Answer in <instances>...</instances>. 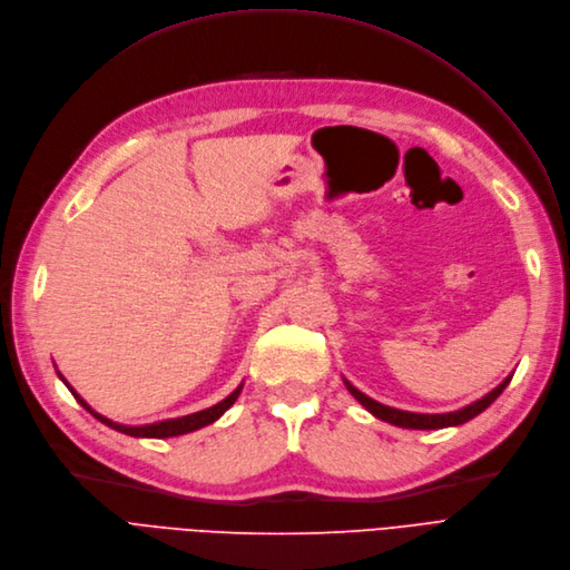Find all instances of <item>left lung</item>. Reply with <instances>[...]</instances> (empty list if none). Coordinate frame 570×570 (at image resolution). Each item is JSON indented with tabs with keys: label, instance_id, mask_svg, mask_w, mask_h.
I'll return each instance as SVG.
<instances>
[{
	"label": "left lung",
	"instance_id": "8db88e82",
	"mask_svg": "<svg viewBox=\"0 0 570 570\" xmlns=\"http://www.w3.org/2000/svg\"><path fill=\"white\" fill-rule=\"evenodd\" d=\"M514 374V372H512ZM512 374L500 381L491 393H487L484 397L470 402L468 406L456 409V412H444V414H419V412H404V409H395L389 404H381L376 400H372L370 395H364L362 391H357L355 385L344 376V385L348 389V393L367 409V412L385 423L397 425V428H406V430H440V428H453V425H463L470 419H474L476 414H482L487 406H491L495 402V397L508 389V383L512 381Z\"/></svg>",
	"mask_w": 570,
	"mask_h": 570
}]
</instances>
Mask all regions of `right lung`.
Segmentation results:
<instances>
[{"label":"right lung","instance_id":"1","mask_svg":"<svg viewBox=\"0 0 570 570\" xmlns=\"http://www.w3.org/2000/svg\"><path fill=\"white\" fill-rule=\"evenodd\" d=\"M56 372H58V370H56ZM58 376H60V381L67 385V389H70V393L77 397V402L86 409V412L94 414L100 423H105V425H109V428H114V430L124 432V435H130V438H147V440H164V438L187 435V432H194V430H198V428H206V425L215 423V421L226 412V409H229V406L238 400V395H240V391H243V383H240L232 395H226L222 402H217V404H213V406H208V409H203V412H196V414H187V416H179V419L156 421V423H147V425H124V423H117V421H111V419L98 414L96 409L90 406V404L72 389V385L65 381V376H62L60 372H58Z\"/></svg>","mask_w":570,"mask_h":570}]
</instances>
